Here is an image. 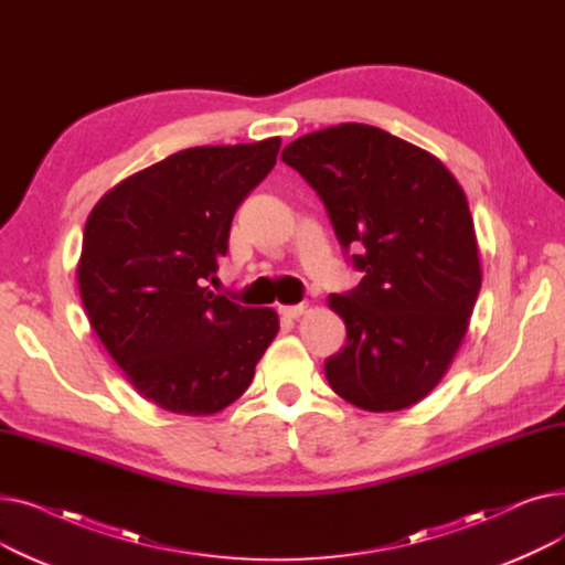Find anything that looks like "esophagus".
<instances>
[{
    "mask_svg": "<svg viewBox=\"0 0 565 565\" xmlns=\"http://www.w3.org/2000/svg\"><path fill=\"white\" fill-rule=\"evenodd\" d=\"M309 311V305H284V307H279V313L284 316V318H300V316H305Z\"/></svg>",
    "mask_w": 565,
    "mask_h": 565,
    "instance_id": "obj_1",
    "label": "esophagus"
}]
</instances>
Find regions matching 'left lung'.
Instances as JSON below:
<instances>
[{"instance_id": "1", "label": "left lung", "mask_w": 565, "mask_h": 565, "mask_svg": "<svg viewBox=\"0 0 565 565\" xmlns=\"http://www.w3.org/2000/svg\"><path fill=\"white\" fill-rule=\"evenodd\" d=\"M281 160L318 192L360 286L330 295L343 350L330 387L369 412H398L447 375L481 290L465 190L433 153L375 126L341 124L288 143Z\"/></svg>"}]
</instances>
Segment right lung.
Returning a JSON list of instances; mask_svg holds the SVG:
<instances>
[{
  "instance_id": "obj_1",
  "label": "right lung",
  "mask_w": 565,
  "mask_h": 565,
  "mask_svg": "<svg viewBox=\"0 0 565 565\" xmlns=\"http://www.w3.org/2000/svg\"><path fill=\"white\" fill-rule=\"evenodd\" d=\"M279 137L194 146L107 190L86 217L79 298L94 332L146 401L205 417L241 398L279 332L275 309L205 286L231 220L273 171Z\"/></svg>"
}]
</instances>
